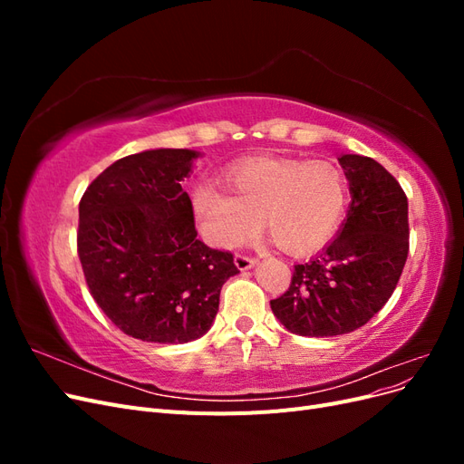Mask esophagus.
Returning a JSON list of instances; mask_svg holds the SVG:
<instances>
[{
  "instance_id": "34e87169",
  "label": "esophagus",
  "mask_w": 464,
  "mask_h": 464,
  "mask_svg": "<svg viewBox=\"0 0 464 464\" xmlns=\"http://www.w3.org/2000/svg\"><path fill=\"white\" fill-rule=\"evenodd\" d=\"M234 263H236V266L240 271H247V269H251V266H254L256 263H257V259H254V257H249V256H244V254H237L236 257H234Z\"/></svg>"
}]
</instances>
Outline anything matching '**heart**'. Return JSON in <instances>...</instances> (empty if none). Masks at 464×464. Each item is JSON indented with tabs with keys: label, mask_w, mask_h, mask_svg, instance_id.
Here are the masks:
<instances>
[{
	"label": "heart",
	"mask_w": 464,
	"mask_h": 464,
	"mask_svg": "<svg viewBox=\"0 0 464 464\" xmlns=\"http://www.w3.org/2000/svg\"><path fill=\"white\" fill-rule=\"evenodd\" d=\"M230 195L210 186L191 191V215L203 240L237 247L263 227L290 256L327 246L341 227L348 186L327 160L259 157L232 164L222 174Z\"/></svg>",
	"instance_id": "heart-1"
}]
</instances>
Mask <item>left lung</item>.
Wrapping results in <instances>:
<instances>
[{
	"label": "left lung",
	"instance_id": "8db88e82",
	"mask_svg": "<svg viewBox=\"0 0 464 464\" xmlns=\"http://www.w3.org/2000/svg\"><path fill=\"white\" fill-rule=\"evenodd\" d=\"M353 201L334 240L304 265L271 310L302 336H336L360 329L397 288L409 256V199L370 157L339 159Z\"/></svg>",
	"mask_w": 464,
	"mask_h": 464
}]
</instances>
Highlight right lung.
Masks as SVG:
<instances>
[{"label": "right lung", "mask_w": 464, "mask_h": 464, "mask_svg": "<svg viewBox=\"0 0 464 464\" xmlns=\"http://www.w3.org/2000/svg\"><path fill=\"white\" fill-rule=\"evenodd\" d=\"M198 150L154 149L116 160L79 203L77 251L91 296L133 339L181 344L203 336L234 256L198 240L181 181Z\"/></svg>", "instance_id": "right-lung-1"}]
</instances>
